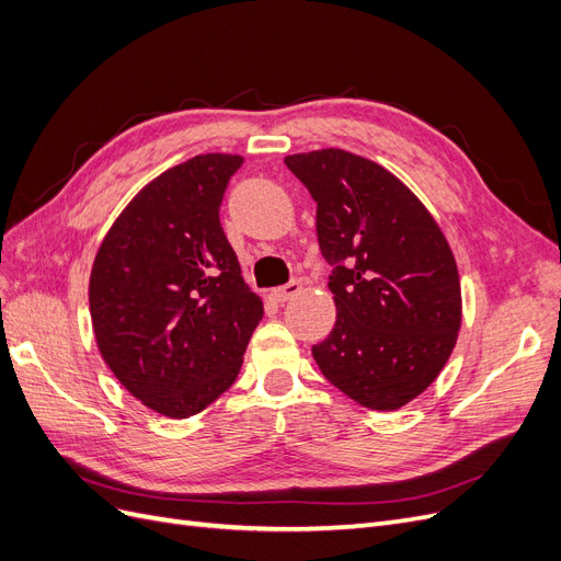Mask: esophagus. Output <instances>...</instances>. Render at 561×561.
<instances>
[{
    "label": "esophagus",
    "instance_id": "34e87169",
    "mask_svg": "<svg viewBox=\"0 0 561 561\" xmlns=\"http://www.w3.org/2000/svg\"><path fill=\"white\" fill-rule=\"evenodd\" d=\"M299 290H301V283L299 280H290L287 285L274 287V290L268 293V297L276 299V301H287V299H293L295 295H299Z\"/></svg>",
    "mask_w": 561,
    "mask_h": 561
}]
</instances>
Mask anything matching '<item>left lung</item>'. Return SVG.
I'll use <instances>...</instances> for the list:
<instances>
[{"instance_id": "1", "label": "left lung", "mask_w": 561, "mask_h": 561, "mask_svg": "<svg viewBox=\"0 0 561 561\" xmlns=\"http://www.w3.org/2000/svg\"><path fill=\"white\" fill-rule=\"evenodd\" d=\"M285 165L318 203V245L334 266L336 322L313 358L351 400L400 410L437 379L461 330V283L445 233L375 161L318 149L285 157Z\"/></svg>"}]
</instances>
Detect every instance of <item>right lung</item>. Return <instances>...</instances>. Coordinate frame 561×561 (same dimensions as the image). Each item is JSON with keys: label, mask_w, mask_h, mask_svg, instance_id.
<instances>
[{"label": "right lung", "mask_w": 561, "mask_h": 561, "mask_svg": "<svg viewBox=\"0 0 561 561\" xmlns=\"http://www.w3.org/2000/svg\"><path fill=\"white\" fill-rule=\"evenodd\" d=\"M241 163L239 154H198L168 168L116 217L91 268L100 355L163 416H194L222 396L264 316L219 225Z\"/></svg>", "instance_id": "add662e5"}]
</instances>
